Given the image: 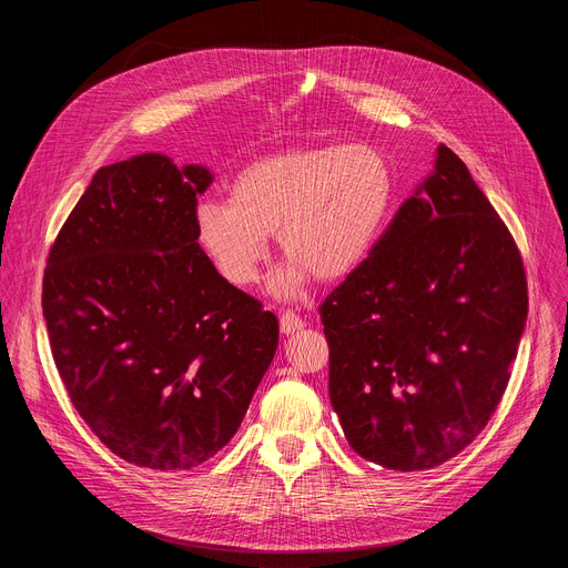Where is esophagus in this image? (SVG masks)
Listing matches in <instances>:
<instances>
[{"mask_svg":"<svg viewBox=\"0 0 568 568\" xmlns=\"http://www.w3.org/2000/svg\"><path fill=\"white\" fill-rule=\"evenodd\" d=\"M304 320L296 315V313H292V311H285L283 315H281V332L285 334V336H292V334H300L302 329H304Z\"/></svg>","mask_w":568,"mask_h":568,"instance_id":"esophagus-1","label":"esophagus"}]
</instances>
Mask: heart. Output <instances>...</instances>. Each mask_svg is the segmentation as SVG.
Segmentation results:
<instances>
[{
    "mask_svg": "<svg viewBox=\"0 0 568 568\" xmlns=\"http://www.w3.org/2000/svg\"><path fill=\"white\" fill-rule=\"evenodd\" d=\"M396 172L379 146L324 142L251 161L230 182V200L195 204V236L223 281L248 287L276 234L287 264L274 290L296 294L311 276L332 283L359 268L386 230Z\"/></svg>",
    "mask_w": 568,
    "mask_h": 568,
    "instance_id": "1",
    "label": "heart"
}]
</instances>
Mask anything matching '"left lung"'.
I'll use <instances>...</instances> for the list:
<instances>
[{
  "label": "left lung",
  "instance_id": "left-lung-1",
  "mask_svg": "<svg viewBox=\"0 0 568 568\" xmlns=\"http://www.w3.org/2000/svg\"><path fill=\"white\" fill-rule=\"evenodd\" d=\"M320 317L329 398L362 458L430 469L486 428L518 354L527 278L509 227L449 146Z\"/></svg>",
  "mask_w": 568,
  "mask_h": 568
}]
</instances>
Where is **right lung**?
Masks as SVG:
<instances>
[{"mask_svg": "<svg viewBox=\"0 0 568 568\" xmlns=\"http://www.w3.org/2000/svg\"><path fill=\"white\" fill-rule=\"evenodd\" d=\"M202 165L101 168L43 274L54 364L84 424L146 469H191L232 439L278 347V320L219 276L193 212Z\"/></svg>", "mask_w": 568, "mask_h": 568, "instance_id": "1", "label": "right lung"}]
</instances>
